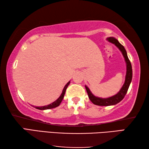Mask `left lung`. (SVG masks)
I'll use <instances>...</instances> for the list:
<instances>
[{
    "instance_id": "obj_1",
    "label": "left lung",
    "mask_w": 149,
    "mask_h": 149,
    "mask_svg": "<svg viewBox=\"0 0 149 149\" xmlns=\"http://www.w3.org/2000/svg\"><path fill=\"white\" fill-rule=\"evenodd\" d=\"M107 40L108 41L111 42V43L114 44L119 49L120 51L122 52L126 63V75H125L124 84L123 85V86L122 88H121L120 91L118 92L116 95L108 98H105V99L95 97V96L91 93V91L89 88L85 85V89H86V91L88 94V97H89L91 101L94 104L98 105V106L115 105L118 104V102H120L125 96L126 93L127 92V90L129 89L130 85L132 80V64H131L130 60L128 58L127 52H126L124 47H123L122 45H121L119 42V41H118L116 39L114 38V37H108Z\"/></svg>"
}]
</instances>
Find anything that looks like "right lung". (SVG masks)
<instances>
[{
	"label": "right lung",
	"mask_w": 149,
	"mask_h": 149,
	"mask_svg": "<svg viewBox=\"0 0 149 149\" xmlns=\"http://www.w3.org/2000/svg\"><path fill=\"white\" fill-rule=\"evenodd\" d=\"M70 83V81H68L67 83V84L65 85L64 89H63L62 94L60 95L59 98L56 100H55L54 102H53L52 103H51V104H50L49 105L44 106V107H35V108H37V109H39V110H47V109H51V108H54L58 107V106L60 104V103H61L62 100H63V99H64V95L65 93V90H66L67 87H68Z\"/></svg>",
	"instance_id": "obj_1"
}]
</instances>
